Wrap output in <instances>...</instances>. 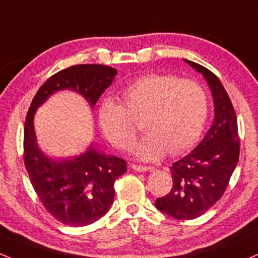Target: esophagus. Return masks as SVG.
<instances>
[{"label": "esophagus", "instance_id": "1", "mask_svg": "<svg viewBox=\"0 0 258 258\" xmlns=\"http://www.w3.org/2000/svg\"><path fill=\"white\" fill-rule=\"evenodd\" d=\"M131 168L134 169L135 171L138 172H144V171H152L153 166H143V165H136V164H132Z\"/></svg>", "mask_w": 258, "mask_h": 258}]
</instances>
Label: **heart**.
Returning a JSON list of instances; mask_svg holds the SVG:
<instances>
[{
  "instance_id": "b5f03b06",
  "label": "heart",
  "mask_w": 258,
  "mask_h": 258,
  "mask_svg": "<svg viewBox=\"0 0 258 258\" xmlns=\"http://www.w3.org/2000/svg\"><path fill=\"white\" fill-rule=\"evenodd\" d=\"M208 114L205 89L192 79L170 75H147L121 93V104L106 99L98 110L101 132L115 148L127 149L142 120L147 135L132 152L141 160L180 154L197 141Z\"/></svg>"
}]
</instances>
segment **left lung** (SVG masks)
I'll return each mask as SVG.
<instances>
[{
    "mask_svg": "<svg viewBox=\"0 0 258 258\" xmlns=\"http://www.w3.org/2000/svg\"><path fill=\"white\" fill-rule=\"evenodd\" d=\"M202 73L213 95L214 120L196 148L170 166L171 191L155 207L176 219H196L223 196L239 161L240 138L235 110L219 78L206 67L183 60Z\"/></svg>",
    "mask_w": 258,
    "mask_h": 258,
    "instance_id": "1",
    "label": "left lung"
}]
</instances>
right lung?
<instances>
[{"mask_svg": "<svg viewBox=\"0 0 258 258\" xmlns=\"http://www.w3.org/2000/svg\"><path fill=\"white\" fill-rule=\"evenodd\" d=\"M117 71L104 64H76L55 73L34 97L24 123V164L45 209L58 222L84 226L105 216L115 197L116 179L127 171L126 161L98 152L94 144L77 157L57 159L41 152L34 131L36 109L58 90L77 92L94 107Z\"/></svg>", "mask_w": 258, "mask_h": 258, "instance_id": "obj_1", "label": "right lung"}]
</instances>
